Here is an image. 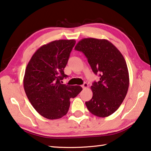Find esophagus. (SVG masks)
Masks as SVG:
<instances>
[{"label": "esophagus", "mask_w": 151, "mask_h": 151, "mask_svg": "<svg viewBox=\"0 0 151 151\" xmlns=\"http://www.w3.org/2000/svg\"><path fill=\"white\" fill-rule=\"evenodd\" d=\"M82 87H83V88H87L88 87V85L87 83H83V85H82Z\"/></svg>", "instance_id": "esophagus-1"}]
</instances>
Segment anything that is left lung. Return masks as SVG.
<instances>
[{
  "label": "left lung",
  "instance_id": "left-lung-1",
  "mask_svg": "<svg viewBox=\"0 0 151 151\" xmlns=\"http://www.w3.org/2000/svg\"><path fill=\"white\" fill-rule=\"evenodd\" d=\"M75 49L85 55L93 73L99 76V81L91 87L93 97L85 102L86 106L96 116H110L121 106L129 87V73L123 55L105 39L84 38Z\"/></svg>",
  "mask_w": 151,
  "mask_h": 151
}]
</instances>
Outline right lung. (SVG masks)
I'll return each instance as SVG.
<instances>
[{
	"mask_svg": "<svg viewBox=\"0 0 151 151\" xmlns=\"http://www.w3.org/2000/svg\"><path fill=\"white\" fill-rule=\"evenodd\" d=\"M76 43L75 40H59L43 45L26 67L23 87L31 104L41 116L49 119L67 114L70 99L82 91L78 85H66L64 69Z\"/></svg>",
	"mask_w": 151,
	"mask_h": 151,
	"instance_id": "1",
	"label": "right lung"
}]
</instances>
